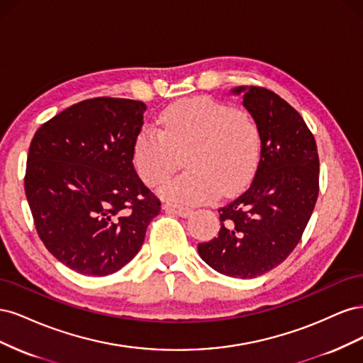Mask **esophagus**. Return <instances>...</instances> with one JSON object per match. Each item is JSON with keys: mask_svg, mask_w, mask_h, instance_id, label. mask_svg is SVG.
<instances>
[{"mask_svg": "<svg viewBox=\"0 0 363 363\" xmlns=\"http://www.w3.org/2000/svg\"><path fill=\"white\" fill-rule=\"evenodd\" d=\"M163 211L167 212H172L175 215H179L182 218H186L191 215V208L189 207H184V206H179V204H172V203H164L163 204Z\"/></svg>", "mask_w": 363, "mask_h": 363, "instance_id": "34e87169", "label": "esophagus"}]
</instances>
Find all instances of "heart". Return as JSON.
<instances>
[{
    "label": "heart",
    "instance_id": "heart-1",
    "mask_svg": "<svg viewBox=\"0 0 363 363\" xmlns=\"http://www.w3.org/2000/svg\"><path fill=\"white\" fill-rule=\"evenodd\" d=\"M162 130L144 127L135 140L133 163L151 188L177 171L186 151L189 171L160 189L168 200L204 203L239 192L255 175L262 131L248 112L211 96H191L160 113Z\"/></svg>",
    "mask_w": 363,
    "mask_h": 363
}]
</instances>
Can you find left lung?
<instances>
[{
	"mask_svg": "<svg viewBox=\"0 0 363 363\" xmlns=\"http://www.w3.org/2000/svg\"><path fill=\"white\" fill-rule=\"evenodd\" d=\"M244 91V106L262 131V152L250 188L218 208V235L199 244L201 259L228 277L262 276L300 242L320 192L316 142L301 115L262 86Z\"/></svg>",
	"mask_w": 363,
	"mask_h": 363,
	"instance_id": "left-lung-1",
	"label": "left lung"
}]
</instances>
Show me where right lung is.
<instances>
[{
    "instance_id": "1",
    "label": "right lung",
    "mask_w": 363,
    "mask_h": 363,
    "mask_svg": "<svg viewBox=\"0 0 363 363\" xmlns=\"http://www.w3.org/2000/svg\"><path fill=\"white\" fill-rule=\"evenodd\" d=\"M145 111L136 100L91 98L42 124L30 144L24 189L36 232L83 276L123 268L160 213L133 164Z\"/></svg>"
}]
</instances>
